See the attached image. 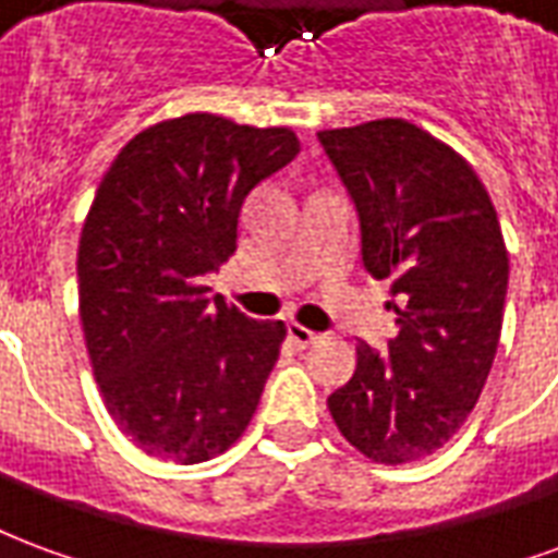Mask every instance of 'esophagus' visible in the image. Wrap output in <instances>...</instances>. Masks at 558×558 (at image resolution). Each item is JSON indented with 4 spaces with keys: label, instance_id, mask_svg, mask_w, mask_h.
<instances>
[{
    "label": "esophagus",
    "instance_id": "obj_1",
    "mask_svg": "<svg viewBox=\"0 0 558 558\" xmlns=\"http://www.w3.org/2000/svg\"><path fill=\"white\" fill-rule=\"evenodd\" d=\"M290 340L295 343V347H302V350H307V347H314V343H319V335L316 331H311V328L299 326V323H290Z\"/></svg>",
    "mask_w": 558,
    "mask_h": 558
}]
</instances>
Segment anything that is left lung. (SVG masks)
I'll use <instances>...</instances> for the list:
<instances>
[{
  "instance_id": "1",
  "label": "left lung",
  "mask_w": 558,
  "mask_h": 558,
  "mask_svg": "<svg viewBox=\"0 0 558 558\" xmlns=\"http://www.w3.org/2000/svg\"><path fill=\"white\" fill-rule=\"evenodd\" d=\"M316 137L359 211L364 268L398 299L388 350L359 343L328 410L364 457L412 463L463 427L487 383L508 292L502 227L469 160L407 119Z\"/></svg>"
}]
</instances>
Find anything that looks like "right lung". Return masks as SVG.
<instances>
[{
	"label": "right lung",
	"mask_w": 558,
	"mask_h": 558,
	"mask_svg": "<svg viewBox=\"0 0 558 558\" xmlns=\"http://www.w3.org/2000/svg\"><path fill=\"white\" fill-rule=\"evenodd\" d=\"M290 128L187 113L140 131L92 199L77 251L80 323L119 430L203 463L251 424L287 326L208 295L247 194L299 155Z\"/></svg>",
	"instance_id": "1"
}]
</instances>
